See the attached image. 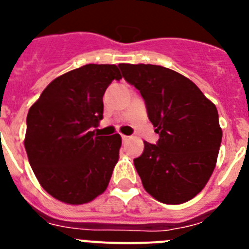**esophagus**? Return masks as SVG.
<instances>
[{
	"label": "esophagus",
	"instance_id": "34e87169",
	"mask_svg": "<svg viewBox=\"0 0 249 249\" xmlns=\"http://www.w3.org/2000/svg\"><path fill=\"white\" fill-rule=\"evenodd\" d=\"M121 137H122L123 142H126V141L129 140V136H126V135H122V136H121Z\"/></svg>",
	"mask_w": 249,
	"mask_h": 249
}]
</instances>
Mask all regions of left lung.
Listing matches in <instances>:
<instances>
[{"mask_svg": "<svg viewBox=\"0 0 249 249\" xmlns=\"http://www.w3.org/2000/svg\"><path fill=\"white\" fill-rule=\"evenodd\" d=\"M123 78L144 100L160 135L135 158L144 190L157 201L179 204L198 195L210 179L222 142L218 112L181 73L156 65L121 63Z\"/></svg>", "mask_w": 249, "mask_h": 249, "instance_id": "8db88e82", "label": "left lung"}]
</instances>
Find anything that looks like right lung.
Segmentation results:
<instances>
[{"label":"right lung","instance_id":"right-lung-1","mask_svg":"<svg viewBox=\"0 0 249 249\" xmlns=\"http://www.w3.org/2000/svg\"><path fill=\"white\" fill-rule=\"evenodd\" d=\"M116 65H86L57 77L27 114L25 148L43 190L65 203L83 204L103 193L118 160V133L100 136L103 94Z\"/></svg>","mask_w":249,"mask_h":249}]
</instances>
